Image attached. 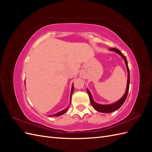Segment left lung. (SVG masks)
Returning a JSON list of instances; mask_svg holds the SVG:
<instances>
[{
	"mask_svg": "<svg viewBox=\"0 0 152 152\" xmlns=\"http://www.w3.org/2000/svg\"><path fill=\"white\" fill-rule=\"evenodd\" d=\"M110 50H112V51H114L117 53H118L119 55H121V57L124 59V61H125L126 65L127 67V88L126 93L124 94V95L122 96V98H121L118 101H117V102L113 103L112 104H100L98 103H96V102H94V100L93 99V97H92V95L90 93V91L88 89H87V93H88L89 96V98L91 103L92 104V106H93V108L96 110V111L99 112H102V113H111L114 111H115L117 109L120 108L121 106L123 104V103L125 102L126 98L128 94V92H129V82H130V73H129V69L128 65H127V61L126 59V56L117 48H110L109 49Z\"/></svg>",
	"mask_w": 152,
	"mask_h": 152,
	"instance_id": "obj_1",
	"label": "left lung"
}]
</instances>
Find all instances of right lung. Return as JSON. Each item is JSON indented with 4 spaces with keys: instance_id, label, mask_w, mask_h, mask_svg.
Returning <instances> with one entry per match:
<instances>
[{
    "instance_id": "1",
    "label": "right lung",
    "mask_w": 152,
    "mask_h": 152,
    "mask_svg": "<svg viewBox=\"0 0 152 152\" xmlns=\"http://www.w3.org/2000/svg\"><path fill=\"white\" fill-rule=\"evenodd\" d=\"M73 89H74V87H73V86H72V90H71V94H70V102H71L72 94L73 93ZM68 108V107H67L66 109L63 110H62V111L59 112H58V113H56V114H54V115H49V116H53V117H58V116H60V115H63V114H64V113H65L66 112Z\"/></svg>"
}]
</instances>
